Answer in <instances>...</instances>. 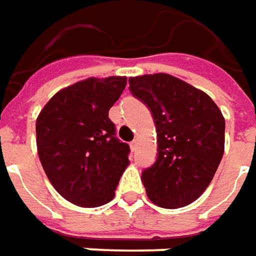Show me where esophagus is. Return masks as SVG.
Segmentation results:
<instances>
[{"instance_id": "34e87169", "label": "esophagus", "mask_w": 256, "mask_h": 256, "mask_svg": "<svg viewBox=\"0 0 256 256\" xmlns=\"http://www.w3.org/2000/svg\"><path fill=\"white\" fill-rule=\"evenodd\" d=\"M130 145H131L132 152H135V150H136V146H138V142H136V140L134 139V140H132V142H131V144H130Z\"/></svg>"}]
</instances>
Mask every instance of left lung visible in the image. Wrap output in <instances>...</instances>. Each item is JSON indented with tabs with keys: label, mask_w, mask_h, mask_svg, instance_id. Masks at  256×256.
I'll return each instance as SVG.
<instances>
[{
	"label": "left lung",
	"mask_w": 256,
	"mask_h": 256,
	"mask_svg": "<svg viewBox=\"0 0 256 256\" xmlns=\"http://www.w3.org/2000/svg\"><path fill=\"white\" fill-rule=\"evenodd\" d=\"M150 111L158 158L142 172L148 196L166 209L190 205L210 184L224 153V118L206 93L167 74L130 78Z\"/></svg>",
	"instance_id": "obj_1"
}]
</instances>
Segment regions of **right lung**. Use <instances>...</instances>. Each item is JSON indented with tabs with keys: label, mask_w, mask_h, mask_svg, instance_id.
<instances>
[{
	"label": "right lung",
	"mask_w": 256,
	"mask_h": 256,
	"mask_svg": "<svg viewBox=\"0 0 256 256\" xmlns=\"http://www.w3.org/2000/svg\"><path fill=\"white\" fill-rule=\"evenodd\" d=\"M125 86V76L78 82L54 94L37 118V152L44 172L74 205L96 208L110 202L130 164V145L116 136L108 118Z\"/></svg>",
	"instance_id": "add662e5"
}]
</instances>
